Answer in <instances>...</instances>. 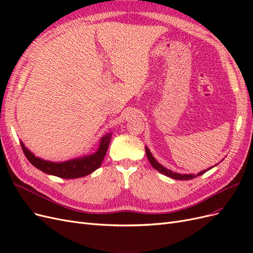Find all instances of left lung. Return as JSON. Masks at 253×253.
Listing matches in <instances>:
<instances>
[{"mask_svg": "<svg viewBox=\"0 0 253 253\" xmlns=\"http://www.w3.org/2000/svg\"><path fill=\"white\" fill-rule=\"evenodd\" d=\"M145 153H147V157H148V159H149L150 164L152 165V167L154 168L155 170H157L158 172H160V173L166 175V176H169V177H171V178H173V179H178V180H189V179H193V178L197 177V176L203 175L204 173H206L207 171H209L210 169H212V168H213V167H211V168H209L208 170L201 171L200 173H197V174H179V173H175V172H173V171H171V170H169V169H167V168H165L164 166L160 165V164L157 162V160L154 158V156L152 155V153H151V151L149 150V148L147 147V145H145ZM221 160H223V159H221ZM215 166H217V165H215ZM215 166H214V167H215Z\"/></svg>", "mask_w": 253, "mask_h": 253, "instance_id": "obj_1", "label": "left lung"}]
</instances>
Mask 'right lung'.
<instances>
[{"label":"right lung","mask_w":253,"mask_h":253,"mask_svg":"<svg viewBox=\"0 0 253 253\" xmlns=\"http://www.w3.org/2000/svg\"><path fill=\"white\" fill-rule=\"evenodd\" d=\"M111 139L112 132L101 137L99 148L95 153H93V154L84 155L78 158H73L61 163L49 162V160H45L38 157L34 153L30 152L22 141H20V143L26 158L29 160L30 164L37 168V169H39L46 174L57 176V177L60 178L73 179L83 177V176H86L90 173H93L101 166L102 160L106 154V151H108Z\"/></svg>","instance_id":"add662e5"}]
</instances>
